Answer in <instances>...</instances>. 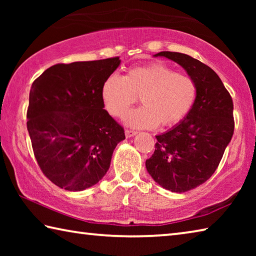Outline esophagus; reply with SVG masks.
<instances>
[{
    "instance_id": "1",
    "label": "esophagus",
    "mask_w": 256,
    "mask_h": 256,
    "mask_svg": "<svg viewBox=\"0 0 256 256\" xmlns=\"http://www.w3.org/2000/svg\"><path fill=\"white\" fill-rule=\"evenodd\" d=\"M125 136H126V138H132L134 136H136V132L131 131V130H126V131H125Z\"/></svg>"
}]
</instances>
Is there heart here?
<instances>
[{
    "mask_svg": "<svg viewBox=\"0 0 256 256\" xmlns=\"http://www.w3.org/2000/svg\"><path fill=\"white\" fill-rule=\"evenodd\" d=\"M198 88L194 79L175 72L162 62L130 68L124 76L112 74L104 81L102 98L106 110L116 118L125 112L141 96L142 107L125 116L133 128L170 126L183 120L192 110Z\"/></svg>",
    "mask_w": 256,
    "mask_h": 256,
    "instance_id": "b5f03b06",
    "label": "heart"
}]
</instances>
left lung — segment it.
Masks as SVG:
<instances>
[{
  "label": "left lung",
  "instance_id": "1",
  "mask_svg": "<svg viewBox=\"0 0 256 256\" xmlns=\"http://www.w3.org/2000/svg\"><path fill=\"white\" fill-rule=\"evenodd\" d=\"M196 81L198 94L188 115L157 138L146 168L156 183L184 193L210 178L234 134V104L218 74L200 60L176 52H160Z\"/></svg>",
  "mask_w": 256,
  "mask_h": 256
}]
</instances>
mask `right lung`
<instances>
[{
	"instance_id": "1",
	"label": "right lung",
	"mask_w": 256,
	"mask_h": 256,
	"mask_svg": "<svg viewBox=\"0 0 256 256\" xmlns=\"http://www.w3.org/2000/svg\"><path fill=\"white\" fill-rule=\"evenodd\" d=\"M120 58L56 64L34 81L27 128L40 170L58 188L78 192L110 170L124 130L104 110V81Z\"/></svg>"
}]
</instances>
